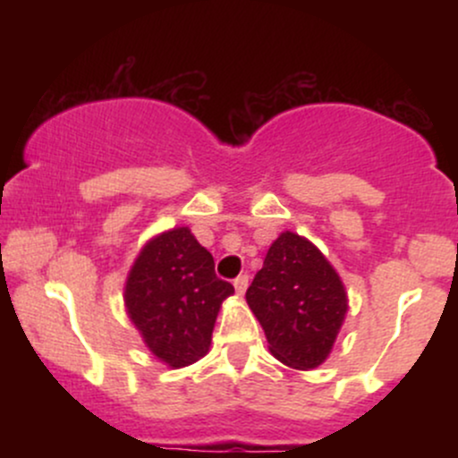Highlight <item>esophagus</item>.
Masks as SVG:
<instances>
[{
  "label": "esophagus",
  "instance_id": "obj_1",
  "mask_svg": "<svg viewBox=\"0 0 458 458\" xmlns=\"http://www.w3.org/2000/svg\"><path fill=\"white\" fill-rule=\"evenodd\" d=\"M247 284H250V276H247V273H243V276L236 277L234 288H236V293H239V295H243V293L247 291Z\"/></svg>",
  "mask_w": 458,
  "mask_h": 458
}]
</instances>
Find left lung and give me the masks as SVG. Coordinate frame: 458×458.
<instances>
[{
  "instance_id": "8db88e82",
  "label": "left lung",
  "mask_w": 458,
  "mask_h": 458,
  "mask_svg": "<svg viewBox=\"0 0 458 458\" xmlns=\"http://www.w3.org/2000/svg\"><path fill=\"white\" fill-rule=\"evenodd\" d=\"M282 364L310 370L329 355L346 314V293L334 267L310 241L282 233L245 293Z\"/></svg>"
}]
</instances>
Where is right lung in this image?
Here are the masks:
<instances>
[{"label": "right lung", "mask_w": 458, "mask_h": 458, "mask_svg": "<svg viewBox=\"0 0 458 458\" xmlns=\"http://www.w3.org/2000/svg\"><path fill=\"white\" fill-rule=\"evenodd\" d=\"M233 293V284L215 273L211 251L189 228H174L141 250L124 301L152 353L167 366L182 368L207 353L219 306Z\"/></svg>", "instance_id": "obj_1"}]
</instances>
